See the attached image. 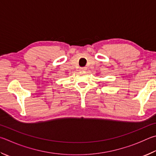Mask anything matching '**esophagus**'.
I'll return each instance as SVG.
<instances>
[{
  "instance_id": "1",
  "label": "esophagus",
  "mask_w": 156,
  "mask_h": 156,
  "mask_svg": "<svg viewBox=\"0 0 156 156\" xmlns=\"http://www.w3.org/2000/svg\"><path fill=\"white\" fill-rule=\"evenodd\" d=\"M80 71H82V72H84V71L86 70V67H80Z\"/></svg>"
}]
</instances>
